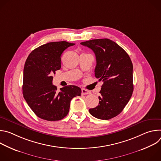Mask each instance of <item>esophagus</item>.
I'll list each match as a JSON object with an SVG mask.
<instances>
[{
    "label": "esophagus",
    "instance_id": "34e87169",
    "mask_svg": "<svg viewBox=\"0 0 161 161\" xmlns=\"http://www.w3.org/2000/svg\"><path fill=\"white\" fill-rule=\"evenodd\" d=\"M91 92L88 90H86L85 88H82L81 89V94L82 95H87V94H90Z\"/></svg>",
    "mask_w": 161,
    "mask_h": 161
}]
</instances>
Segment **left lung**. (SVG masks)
Returning a JSON list of instances; mask_svg holds the SVG:
<instances>
[{
  "label": "left lung",
  "instance_id": "8db88e82",
  "mask_svg": "<svg viewBox=\"0 0 161 161\" xmlns=\"http://www.w3.org/2000/svg\"><path fill=\"white\" fill-rule=\"evenodd\" d=\"M80 44L94 52L97 62L95 76L104 82L99 92V105L89 109V112L97 119H111L122 111L132 96V61L122 47L109 39H92Z\"/></svg>",
  "mask_w": 161,
  "mask_h": 161
}]
</instances>
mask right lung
I'll list each match as a JSON object with an SVG mask.
<instances>
[{"label":"right lung","mask_w":161,"mask_h":161,"mask_svg":"<svg viewBox=\"0 0 161 161\" xmlns=\"http://www.w3.org/2000/svg\"><path fill=\"white\" fill-rule=\"evenodd\" d=\"M73 45L66 41L48 42L34 50L26 60L23 95L33 112L43 120H62L69 111L71 99L81 96L77 86L67 85L58 91L52 85V75L61 67L62 53Z\"/></svg>","instance_id":"1"}]
</instances>
